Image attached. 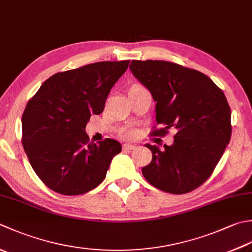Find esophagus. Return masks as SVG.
Here are the masks:
<instances>
[{
  "label": "esophagus",
  "instance_id": "34e87169",
  "mask_svg": "<svg viewBox=\"0 0 252 252\" xmlns=\"http://www.w3.org/2000/svg\"><path fill=\"white\" fill-rule=\"evenodd\" d=\"M136 149L135 145L133 144H123V150L125 151H131V150H134Z\"/></svg>",
  "mask_w": 252,
  "mask_h": 252
}]
</instances>
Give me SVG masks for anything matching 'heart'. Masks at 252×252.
Instances as JSON below:
<instances>
[{"mask_svg": "<svg viewBox=\"0 0 252 252\" xmlns=\"http://www.w3.org/2000/svg\"><path fill=\"white\" fill-rule=\"evenodd\" d=\"M121 134L123 137H126V139H132V137H134L135 135V131L132 129H127V130L122 131Z\"/></svg>", "mask_w": 252, "mask_h": 252, "instance_id": "1", "label": "heart"}]
</instances>
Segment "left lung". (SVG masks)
<instances>
[{
  "label": "left lung",
  "instance_id": "left-lung-1",
  "mask_svg": "<svg viewBox=\"0 0 252 252\" xmlns=\"http://www.w3.org/2000/svg\"><path fill=\"white\" fill-rule=\"evenodd\" d=\"M130 70L156 101L152 135L176 131L172 145L146 144L152 161L142 174L161 191L182 194L208 180L230 141V108L223 91L199 71L176 63L133 60Z\"/></svg>",
  "mask_w": 252,
  "mask_h": 252
}]
</instances>
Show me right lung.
Returning <instances> with one entry per match:
<instances>
[{"instance_id":"obj_1","label":"right lung","mask_w":252,"mask_h":252,"mask_svg":"<svg viewBox=\"0 0 252 252\" xmlns=\"http://www.w3.org/2000/svg\"><path fill=\"white\" fill-rule=\"evenodd\" d=\"M129 63L96 62L57 73L28 101L22 117L23 147L48 188L78 195L106 178L121 144L112 139L90 143L85 127L92 115L103 111L110 90Z\"/></svg>"}]
</instances>
